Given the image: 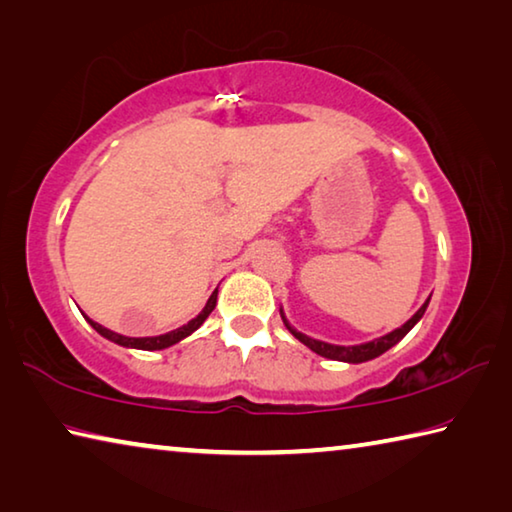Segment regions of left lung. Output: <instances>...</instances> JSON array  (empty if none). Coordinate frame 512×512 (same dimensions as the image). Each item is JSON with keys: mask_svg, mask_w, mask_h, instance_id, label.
I'll list each match as a JSON object with an SVG mask.
<instances>
[{"mask_svg": "<svg viewBox=\"0 0 512 512\" xmlns=\"http://www.w3.org/2000/svg\"><path fill=\"white\" fill-rule=\"evenodd\" d=\"M429 300H424V305L415 311V314L406 320L402 327L393 329V332H388L384 336H379V339H372L368 343H359V345H334V343H325V341H318V339H311V336L298 332L296 327H291V323L284 316V311L280 309V316H282V323L287 325L289 332L296 336L300 343H305L309 350H314L316 354L325 359H332V361H343V363H363V361H370V359H377L379 354H384L386 350H391L393 345L400 343L406 334L411 332V329L418 325V320L424 316V311L429 307Z\"/></svg>", "mask_w": 512, "mask_h": 512, "instance_id": "obj_1", "label": "left lung"}]
</instances>
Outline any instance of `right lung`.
<instances>
[{
	"label": "right lung",
	"mask_w": 512,
	"mask_h": 512,
	"mask_svg": "<svg viewBox=\"0 0 512 512\" xmlns=\"http://www.w3.org/2000/svg\"><path fill=\"white\" fill-rule=\"evenodd\" d=\"M216 296H219V289H214L212 296L207 298V302H205V307H203L201 314L189 320L187 325L176 327V329H171V332L158 334V336H124V334L112 332V329L103 327V325H99V323H94V320L88 318V316H85V320H88V323H90L94 329H97V332L103 336V339L117 343V345H121V348L149 350V352H153V350H164V348H171V345H176V343H180L183 339H187L189 334H194L196 329L205 323V318L210 316L212 309L216 307Z\"/></svg>",
	"instance_id": "add662e5"
}]
</instances>
